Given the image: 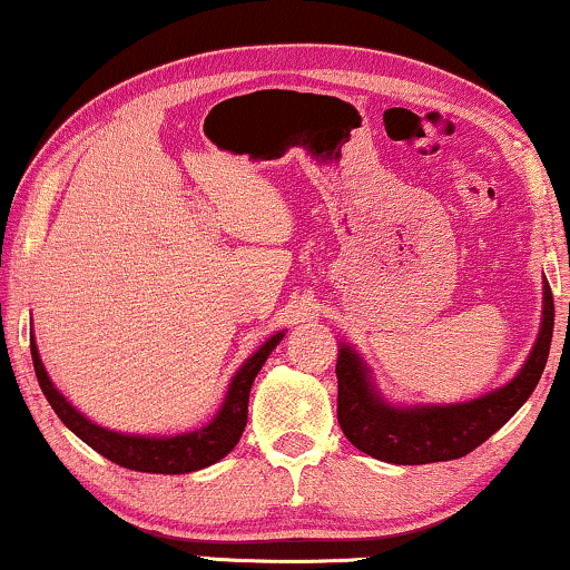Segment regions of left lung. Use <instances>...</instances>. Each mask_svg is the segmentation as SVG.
Wrapping results in <instances>:
<instances>
[{"mask_svg":"<svg viewBox=\"0 0 570 570\" xmlns=\"http://www.w3.org/2000/svg\"><path fill=\"white\" fill-rule=\"evenodd\" d=\"M542 303L540 334L521 371L505 386L462 404L394 407L371 384V371L361 355L342 345L337 355L342 433L363 454L389 464H431L466 456L517 415L542 376L556 324V303L548 283Z\"/></svg>","mask_w":570,"mask_h":570,"instance_id":"1","label":"left lung"}]
</instances>
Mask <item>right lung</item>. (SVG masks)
I'll list each match as a JSON object with an SVG mask.
<instances>
[{"instance_id": "obj_1", "label": "right lung", "mask_w": 570, "mask_h": 570, "mask_svg": "<svg viewBox=\"0 0 570 570\" xmlns=\"http://www.w3.org/2000/svg\"><path fill=\"white\" fill-rule=\"evenodd\" d=\"M285 337V332L272 334L248 361L240 365L233 376L228 394L217 410V415L209 420L205 428H197L191 433H178V435H129V433H116L108 428H100L77 412L65 396L59 394V389L51 384L49 373H46L41 355H38L36 340H30V355H33V368L41 384V392L49 400L51 410L57 412L61 423L72 431L77 439H82L90 449H96L98 454L111 459L114 464L127 466L135 472H155V474H186L205 470V466L220 462L225 454H230L233 446L240 441V433L246 428L248 417V392L256 373L262 371L264 361H267L272 350L279 345V340Z\"/></svg>"}]
</instances>
